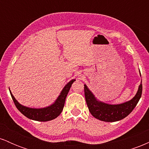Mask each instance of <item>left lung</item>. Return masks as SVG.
<instances>
[{"mask_svg": "<svg viewBox=\"0 0 149 149\" xmlns=\"http://www.w3.org/2000/svg\"><path fill=\"white\" fill-rule=\"evenodd\" d=\"M139 74L141 76V73ZM84 91L89 111L95 118L105 122H116L125 118L132 111L141 97L142 85L141 82L132 99L119 104H110L99 100L85 84Z\"/></svg>", "mask_w": 149, "mask_h": 149, "instance_id": "left-lung-1", "label": "left lung"}]
</instances>
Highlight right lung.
I'll use <instances>...</instances> for the list:
<instances>
[{
    "instance_id": "1",
    "label": "right lung",
    "mask_w": 149,
    "mask_h": 149,
    "mask_svg": "<svg viewBox=\"0 0 149 149\" xmlns=\"http://www.w3.org/2000/svg\"><path fill=\"white\" fill-rule=\"evenodd\" d=\"M74 81H76V79L70 80L62 89L56 100L50 105L42 108H31L22 105L15 98L10 89L9 90L15 106L24 116L33 120L45 122V121L52 120L60 115L64 107L66 96L69 93L71 85Z\"/></svg>"
}]
</instances>
